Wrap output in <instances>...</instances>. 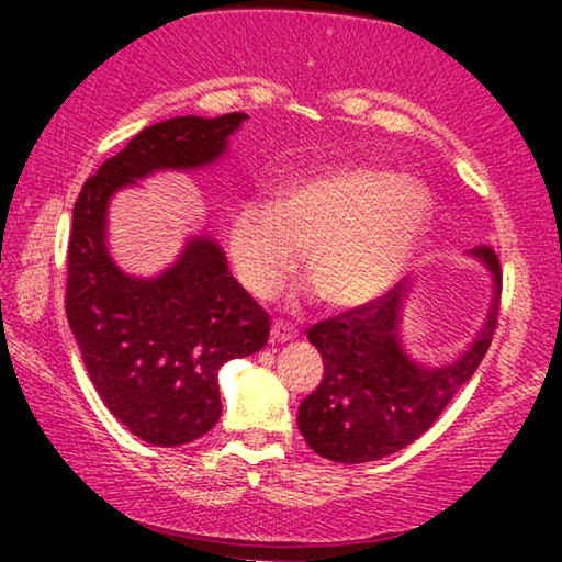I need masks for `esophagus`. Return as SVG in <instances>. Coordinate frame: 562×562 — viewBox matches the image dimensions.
I'll use <instances>...</instances> for the list:
<instances>
[{
	"mask_svg": "<svg viewBox=\"0 0 562 562\" xmlns=\"http://www.w3.org/2000/svg\"><path fill=\"white\" fill-rule=\"evenodd\" d=\"M294 337H296L294 327L281 325V322H276L273 329H271V340H273V342H289V340H294Z\"/></svg>",
	"mask_w": 562,
	"mask_h": 562,
	"instance_id": "obj_1",
	"label": "esophagus"
}]
</instances>
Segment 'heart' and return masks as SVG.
I'll return each mask as SVG.
<instances>
[{
    "label": "heart",
    "instance_id": "obj_1",
    "mask_svg": "<svg viewBox=\"0 0 562 562\" xmlns=\"http://www.w3.org/2000/svg\"><path fill=\"white\" fill-rule=\"evenodd\" d=\"M427 220L417 183L379 166H335L245 202L227 252L248 294L271 299L299 271L329 310H358L394 286ZM307 252L304 254L303 250Z\"/></svg>",
    "mask_w": 562,
    "mask_h": 562
}]
</instances>
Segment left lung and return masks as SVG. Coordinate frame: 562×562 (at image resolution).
<instances>
[{
	"instance_id": "8db88e82",
	"label": "left lung",
	"mask_w": 562,
	"mask_h": 562,
	"mask_svg": "<svg viewBox=\"0 0 562 562\" xmlns=\"http://www.w3.org/2000/svg\"><path fill=\"white\" fill-rule=\"evenodd\" d=\"M494 276V302L471 348L450 366H417L398 342V319L409 283L375 302L312 325L325 375L299 406V432L317 456L335 463H368L406 448L427 432L452 396L471 381L498 325L502 263L494 248L471 250Z\"/></svg>"
}]
</instances>
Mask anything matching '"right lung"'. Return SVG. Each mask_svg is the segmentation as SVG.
Wrapping results in <instances>:
<instances>
[{"label":"right lung","mask_w":562,"mask_h":562,"mask_svg":"<svg viewBox=\"0 0 562 562\" xmlns=\"http://www.w3.org/2000/svg\"><path fill=\"white\" fill-rule=\"evenodd\" d=\"M243 112L187 114L145 127L83 181L68 237L66 317L89 379L140 440L176 448L210 432L217 371L268 342V314L227 271L217 243L194 237L156 279H133L104 245L110 196L160 168H199L227 150Z\"/></svg>","instance_id":"obj_1"}]
</instances>
